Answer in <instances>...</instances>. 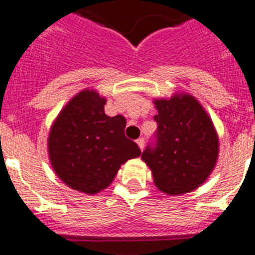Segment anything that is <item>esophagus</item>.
I'll return each instance as SVG.
<instances>
[{"mask_svg": "<svg viewBox=\"0 0 255 255\" xmlns=\"http://www.w3.org/2000/svg\"><path fill=\"white\" fill-rule=\"evenodd\" d=\"M136 144H138V145H139L140 150H143V148H144V139L143 138H139L138 140H136Z\"/></svg>", "mask_w": 255, "mask_h": 255, "instance_id": "1", "label": "esophagus"}]
</instances>
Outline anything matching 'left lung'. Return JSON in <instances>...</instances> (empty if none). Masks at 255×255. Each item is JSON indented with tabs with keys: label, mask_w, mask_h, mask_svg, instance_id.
<instances>
[{
	"label": "left lung",
	"mask_w": 255,
	"mask_h": 255,
	"mask_svg": "<svg viewBox=\"0 0 255 255\" xmlns=\"http://www.w3.org/2000/svg\"><path fill=\"white\" fill-rule=\"evenodd\" d=\"M158 114L155 147H147L141 159L153 182L170 195L190 193L206 182L215 170L220 140L211 116L194 96L175 93L153 101Z\"/></svg>",
	"instance_id": "8db88e82"
}]
</instances>
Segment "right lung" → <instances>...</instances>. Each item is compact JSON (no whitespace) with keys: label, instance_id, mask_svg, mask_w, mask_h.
<instances>
[{"label":"right lung","instance_id":"1","mask_svg":"<svg viewBox=\"0 0 255 255\" xmlns=\"http://www.w3.org/2000/svg\"><path fill=\"white\" fill-rule=\"evenodd\" d=\"M106 101L94 89L79 92L57 115L47 140L58 179L89 195L110 186L121 164L141 154L124 134L125 117L105 114Z\"/></svg>","mask_w":255,"mask_h":255}]
</instances>
